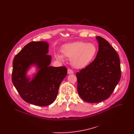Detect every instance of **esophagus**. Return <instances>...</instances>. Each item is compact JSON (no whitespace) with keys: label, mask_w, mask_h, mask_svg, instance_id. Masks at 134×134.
<instances>
[{"label":"esophagus","mask_w":134,"mask_h":134,"mask_svg":"<svg viewBox=\"0 0 134 134\" xmlns=\"http://www.w3.org/2000/svg\"><path fill=\"white\" fill-rule=\"evenodd\" d=\"M67 73H68V74H72L74 73V72H73V71H72V70H71L70 69H68V70H67Z\"/></svg>","instance_id":"1"}]
</instances>
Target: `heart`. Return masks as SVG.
<instances>
[{
  "instance_id": "1",
  "label": "heart",
  "mask_w": 134,
  "mask_h": 134,
  "mask_svg": "<svg viewBox=\"0 0 134 134\" xmlns=\"http://www.w3.org/2000/svg\"><path fill=\"white\" fill-rule=\"evenodd\" d=\"M62 54H55L57 59L64 60V56L70 59V64L75 69H82L87 67L94 59L98 52L97 46L93 43L76 41L64 45Z\"/></svg>"
}]
</instances>
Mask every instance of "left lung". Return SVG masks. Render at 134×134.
Here are the masks:
<instances>
[{"mask_svg": "<svg viewBox=\"0 0 134 134\" xmlns=\"http://www.w3.org/2000/svg\"><path fill=\"white\" fill-rule=\"evenodd\" d=\"M99 51L87 67L76 73L77 91L85 102L99 103L109 98L121 77L120 59L110 43L96 36Z\"/></svg>", "mask_w": 134, "mask_h": 134, "instance_id": "obj_1", "label": "left lung"}]
</instances>
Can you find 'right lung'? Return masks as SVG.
<instances>
[{
	"instance_id": "1",
	"label": "right lung",
	"mask_w": 134,
	"mask_h": 134,
	"mask_svg": "<svg viewBox=\"0 0 134 134\" xmlns=\"http://www.w3.org/2000/svg\"><path fill=\"white\" fill-rule=\"evenodd\" d=\"M48 52L47 42L33 41L26 44L13 60V83L21 97L33 105L47 106L52 103L67 74L65 66H50L51 56ZM32 65L37 67V72L31 79L26 74Z\"/></svg>"
}]
</instances>
